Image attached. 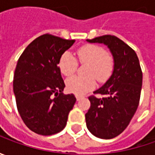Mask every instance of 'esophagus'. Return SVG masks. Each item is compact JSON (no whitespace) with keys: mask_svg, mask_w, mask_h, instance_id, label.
Listing matches in <instances>:
<instances>
[{"mask_svg":"<svg viewBox=\"0 0 155 155\" xmlns=\"http://www.w3.org/2000/svg\"><path fill=\"white\" fill-rule=\"evenodd\" d=\"M76 98H77L78 101H79L81 98H83V97H82V96H79V95H76Z\"/></svg>","mask_w":155,"mask_h":155,"instance_id":"obj_1","label":"esophagus"}]
</instances>
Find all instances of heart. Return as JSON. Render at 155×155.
Here are the masks:
<instances>
[{
  "instance_id": "obj_1",
  "label": "heart",
  "mask_w": 155,
  "mask_h": 155,
  "mask_svg": "<svg viewBox=\"0 0 155 155\" xmlns=\"http://www.w3.org/2000/svg\"><path fill=\"white\" fill-rule=\"evenodd\" d=\"M80 62H89L87 77L72 76L66 80V88L70 92L83 95L96 86V78L105 82L114 70V60L103 47L97 45H86L78 50ZM78 67V61L70 51L64 52L58 61V68L64 76L73 74Z\"/></svg>"
}]
</instances>
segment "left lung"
<instances>
[{
	"instance_id": "obj_1",
	"label": "left lung",
	"mask_w": 155,
	"mask_h": 155,
	"mask_svg": "<svg viewBox=\"0 0 155 155\" xmlns=\"http://www.w3.org/2000/svg\"><path fill=\"white\" fill-rule=\"evenodd\" d=\"M89 43L107 45L114 59V70L102 87L94 93L103 98L89 97L91 107L85 114L87 128L101 139H112L128 127L138 108L142 86V72L135 51L122 40L104 35Z\"/></svg>"
}]
</instances>
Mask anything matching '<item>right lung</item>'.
Instances as JSON below:
<instances>
[{
  "label": "right lung",
  "instance_id": "1",
  "mask_svg": "<svg viewBox=\"0 0 155 155\" xmlns=\"http://www.w3.org/2000/svg\"><path fill=\"white\" fill-rule=\"evenodd\" d=\"M74 42L41 35L27 45L17 62L13 82L17 109L36 134L51 135L63 130L76 103L73 94H63L65 84L58 66Z\"/></svg>",
  "mask_w": 155,
  "mask_h": 155
}]
</instances>
